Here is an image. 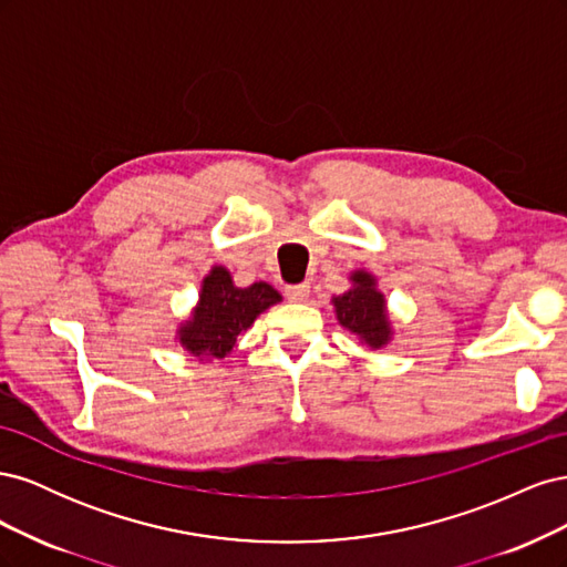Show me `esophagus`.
<instances>
[{"mask_svg":"<svg viewBox=\"0 0 567 567\" xmlns=\"http://www.w3.org/2000/svg\"><path fill=\"white\" fill-rule=\"evenodd\" d=\"M286 298L290 302H302L310 298V284H298V286H288L286 288Z\"/></svg>","mask_w":567,"mask_h":567,"instance_id":"esophagus-1","label":"esophagus"}]
</instances>
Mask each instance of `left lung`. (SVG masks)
Returning <instances> with one entry per match:
<instances>
[{
	"instance_id": "8db88e82",
	"label": "left lung",
	"mask_w": 567,
	"mask_h": 567,
	"mask_svg": "<svg viewBox=\"0 0 567 567\" xmlns=\"http://www.w3.org/2000/svg\"><path fill=\"white\" fill-rule=\"evenodd\" d=\"M350 288L333 296L331 305L338 323L350 331L367 350H383L394 338L388 300L379 288V279L367 269L350 271Z\"/></svg>"
}]
</instances>
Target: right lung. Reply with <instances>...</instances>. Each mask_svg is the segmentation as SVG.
I'll return each instance as SVG.
<instances>
[{
  "label": "right lung",
  "mask_w": 567,
  "mask_h": 567,
  "mask_svg": "<svg viewBox=\"0 0 567 567\" xmlns=\"http://www.w3.org/2000/svg\"><path fill=\"white\" fill-rule=\"evenodd\" d=\"M279 302L281 293L267 281L238 288L227 267L213 265L200 281L198 300L192 312L177 323L175 340L198 362L227 359L236 338L248 331L255 319L267 312L271 305Z\"/></svg>",
  "instance_id": "right-lung-1"
}]
</instances>
